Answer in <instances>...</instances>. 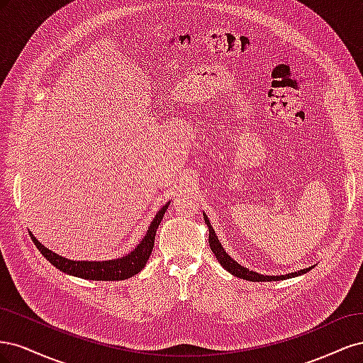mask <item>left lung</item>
Wrapping results in <instances>:
<instances>
[{
	"label": "left lung",
	"mask_w": 363,
	"mask_h": 363,
	"mask_svg": "<svg viewBox=\"0 0 363 363\" xmlns=\"http://www.w3.org/2000/svg\"><path fill=\"white\" fill-rule=\"evenodd\" d=\"M204 215V221L208 227V245H211V250L213 251V255L216 256L218 262L221 263V267L224 269H227L230 274H233V276L239 277V279H244V280H250V281H279V280H284V279H291V277H296V276H301V274L311 271V268H306V269H301L298 272H291V274H286V276H263V274H259L256 271H251L248 268H244L240 267L239 263L236 260H233L232 257H230L224 247L221 245V242H219L218 236L215 235V230L213 227L211 225V221H208V218Z\"/></svg>",
	"instance_id": "obj_1"
}]
</instances>
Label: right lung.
Segmentation results:
<instances>
[{
	"label": "right lung",
	"mask_w": 363,
	"mask_h": 363,
	"mask_svg": "<svg viewBox=\"0 0 363 363\" xmlns=\"http://www.w3.org/2000/svg\"><path fill=\"white\" fill-rule=\"evenodd\" d=\"M169 203L164 204L157 215L152 219L148 232L140 240V244L130 252V255L124 257H118L112 260H103V262H89V260H69L67 257H62L56 252H52L47 247H43L39 240L33 236L30 232L31 240L35 242L38 250L42 252V256L45 257L51 265L56 267L57 269L69 274V276H75L86 280H106V281H113V280H125L136 276L140 269L145 267V263L150 259V255L155 247V238L156 232L159 228V224L163 219L164 212H167Z\"/></svg>",
	"instance_id": "add662e5"
}]
</instances>
